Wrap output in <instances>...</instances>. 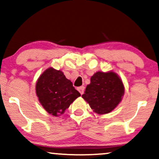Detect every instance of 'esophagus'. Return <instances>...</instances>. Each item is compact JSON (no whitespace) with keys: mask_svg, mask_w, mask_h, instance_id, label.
<instances>
[{"mask_svg":"<svg viewBox=\"0 0 159 159\" xmlns=\"http://www.w3.org/2000/svg\"><path fill=\"white\" fill-rule=\"evenodd\" d=\"M84 89H85V87H84V86H80V87L78 88V92L81 93V94H84Z\"/></svg>","mask_w":159,"mask_h":159,"instance_id":"esophagus-1","label":"esophagus"}]
</instances>
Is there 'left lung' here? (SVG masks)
I'll use <instances>...</instances> for the list:
<instances>
[{
  "instance_id": "obj_1",
  "label": "left lung",
  "mask_w": 159,
  "mask_h": 159,
  "mask_svg": "<svg viewBox=\"0 0 159 159\" xmlns=\"http://www.w3.org/2000/svg\"><path fill=\"white\" fill-rule=\"evenodd\" d=\"M124 87L121 80L113 72H97L91 78L82 97L98 114L111 112L121 100Z\"/></svg>"
}]
</instances>
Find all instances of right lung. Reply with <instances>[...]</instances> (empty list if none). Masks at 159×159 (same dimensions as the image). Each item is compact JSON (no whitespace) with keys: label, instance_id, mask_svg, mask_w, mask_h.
Masks as SVG:
<instances>
[{"label":"right lung","instance_id":"add662e5","mask_svg":"<svg viewBox=\"0 0 159 159\" xmlns=\"http://www.w3.org/2000/svg\"><path fill=\"white\" fill-rule=\"evenodd\" d=\"M36 94L43 108L54 116L62 114L81 94L62 71L50 67L40 76Z\"/></svg>","mask_w":159,"mask_h":159}]
</instances>
